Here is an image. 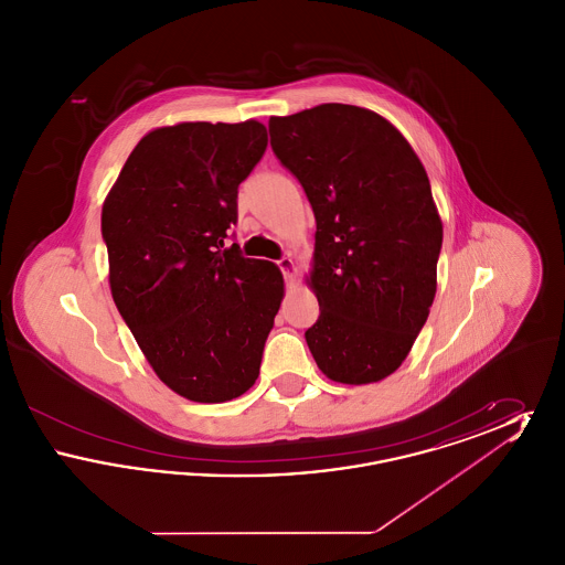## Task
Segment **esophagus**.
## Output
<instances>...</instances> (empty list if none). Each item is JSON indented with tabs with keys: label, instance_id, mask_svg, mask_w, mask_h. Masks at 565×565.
<instances>
[{
	"label": "esophagus",
	"instance_id": "34e87169",
	"mask_svg": "<svg viewBox=\"0 0 565 565\" xmlns=\"http://www.w3.org/2000/svg\"><path fill=\"white\" fill-rule=\"evenodd\" d=\"M277 267L284 273L286 279H292V275H295V260H292L290 256H281V258L277 260Z\"/></svg>",
	"mask_w": 565,
	"mask_h": 565
}]
</instances>
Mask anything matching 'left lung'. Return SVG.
I'll use <instances>...</instances> for the list:
<instances>
[{
	"label": "left lung",
	"mask_w": 565,
	"mask_h": 565,
	"mask_svg": "<svg viewBox=\"0 0 565 565\" xmlns=\"http://www.w3.org/2000/svg\"><path fill=\"white\" fill-rule=\"evenodd\" d=\"M269 134L318 224L309 351L332 381H381L403 364L436 295L443 224L428 173L371 109L322 104L273 116Z\"/></svg>",
	"instance_id": "left-lung-1"
}]
</instances>
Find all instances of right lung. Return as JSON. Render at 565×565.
<instances>
[{"label": "right lung", "instance_id": "right-lung-1", "mask_svg": "<svg viewBox=\"0 0 565 565\" xmlns=\"http://www.w3.org/2000/svg\"><path fill=\"white\" fill-rule=\"evenodd\" d=\"M265 150L256 120L162 127L135 146L102 212L114 302L162 383L192 403L254 385L281 305L279 269L228 247L239 184Z\"/></svg>", "mask_w": 565, "mask_h": 565}]
</instances>
